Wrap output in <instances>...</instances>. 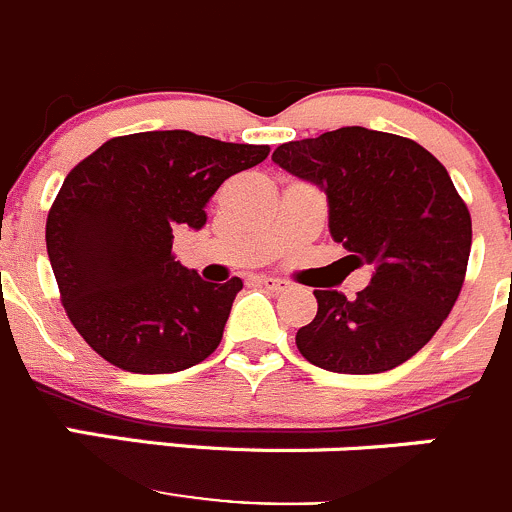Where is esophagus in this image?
<instances>
[{
  "instance_id": "34e87169",
  "label": "esophagus",
  "mask_w": 512,
  "mask_h": 512,
  "mask_svg": "<svg viewBox=\"0 0 512 512\" xmlns=\"http://www.w3.org/2000/svg\"><path fill=\"white\" fill-rule=\"evenodd\" d=\"M260 285H265L267 290H272V292L287 290V282L285 280H277V277H260Z\"/></svg>"
}]
</instances>
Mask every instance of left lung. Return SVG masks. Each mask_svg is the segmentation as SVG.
I'll return each instance as SVG.
<instances>
[{
    "label": "left lung",
    "instance_id": "8db88e82",
    "mask_svg": "<svg viewBox=\"0 0 512 512\" xmlns=\"http://www.w3.org/2000/svg\"><path fill=\"white\" fill-rule=\"evenodd\" d=\"M272 162L325 192L332 240L372 270L355 300L315 290L317 315L297 330V350L342 375L403 365L438 332L465 280L473 225L448 170L418 142L367 127L285 142Z\"/></svg>",
    "mask_w": 512,
    "mask_h": 512
}]
</instances>
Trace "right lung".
Returning <instances> with one entry per match:
<instances>
[{"mask_svg": "<svg viewBox=\"0 0 512 512\" xmlns=\"http://www.w3.org/2000/svg\"><path fill=\"white\" fill-rule=\"evenodd\" d=\"M267 155V145L185 130L137 132L104 142L64 177L47 255L64 310L97 355L162 375L217 350L242 280H202L172 257V240L180 227L202 230L222 182Z\"/></svg>", "mask_w": 512, "mask_h": 512, "instance_id": "1", "label": "right lung"}]
</instances>
